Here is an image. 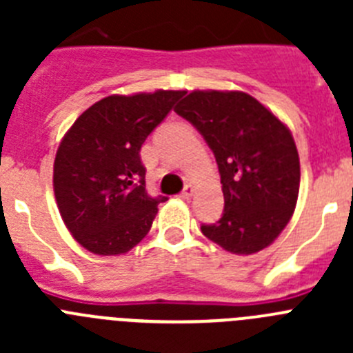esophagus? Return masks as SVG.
<instances>
[{
	"mask_svg": "<svg viewBox=\"0 0 353 353\" xmlns=\"http://www.w3.org/2000/svg\"><path fill=\"white\" fill-rule=\"evenodd\" d=\"M192 194H194V187L187 183V185L183 187V191L180 192V198H182V199H191Z\"/></svg>",
	"mask_w": 353,
	"mask_h": 353,
	"instance_id": "obj_1",
	"label": "esophagus"
}]
</instances>
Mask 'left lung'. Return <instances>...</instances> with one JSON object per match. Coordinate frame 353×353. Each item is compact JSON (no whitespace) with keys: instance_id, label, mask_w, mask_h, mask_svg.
<instances>
[{"instance_id":"8db88e82","label":"left lung","mask_w":353,"mask_h":353,"mask_svg":"<svg viewBox=\"0 0 353 353\" xmlns=\"http://www.w3.org/2000/svg\"><path fill=\"white\" fill-rule=\"evenodd\" d=\"M174 111L214 152L224 194L217 223L201 224L208 240L233 254L270 245L292 219L301 162L288 127L244 92H191Z\"/></svg>"}]
</instances>
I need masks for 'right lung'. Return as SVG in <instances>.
Masks as SVG:
<instances>
[{
    "label": "right lung",
    "mask_w": 353,
    "mask_h": 353,
    "mask_svg": "<svg viewBox=\"0 0 353 353\" xmlns=\"http://www.w3.org/2000/svg\"><path fill=\"white\" fill-rule=\"evenodd\" d=\"M183 92L109 95L74 121L54 159L56 203L72 236L93 254L117 256L150 232L166 196L146 192L139 152Z\"/></svg>",
    "instance_id": "right-lung-1"
}]
</instances>
